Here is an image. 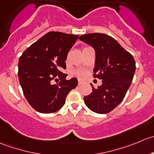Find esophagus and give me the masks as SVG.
<instances>
[{
    "instance_id": "obj_1",
    "label": "esophagus",
    "mask_w": 154,
    "mask_h": 154,
    "mask_svg": "<svg viewBox=\"0 0 154 154\" xmlns=\"http://www.w3.org/2000/svg\"><path fill=\"white\" fill-rule=\"evenodd\" d=\"M85 82L84 80H82V79H79V82H78V84H79V85H83V84H85Z\"/></svg>"
}]
</instances>
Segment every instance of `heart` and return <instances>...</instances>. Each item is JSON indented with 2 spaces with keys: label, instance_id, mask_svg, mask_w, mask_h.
Instances as JSON below:
<instances>
[{
  "label": "heart",
  "instance_id": "obj_1",
  "mask_svg": "<svg viewBox=\"0 0 154 154\" xmlns=\"http://www.w3.org/2000/svg\"><path fill=\"white\" fill-rule=\"evenodd\" d=\"M75 73L79 77H82L85 75V71L83 70V69H79V70L75 71Z\"/></svg>",
  "mask_w": 154,
  "mask_h": 154
}]
</instances>
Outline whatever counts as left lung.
Wrapping results in <instances>:
<instances>
[{"label":"left lung","mask_w":154,"mask_h":154,"mask_svg":"<svg viewBox=\"0 0 154 154\" xmlns=\"http://www.w3.org/2000/svg\"><path fill=\"white\" fill-rule=\"evenodd\" d=\"M79 39L94 48L96 52L94 77L102 79L101 86L84 97L85 105L92 112L106 114L122 102L135 71V62L113 37L105 33L84 34Z\"/></svg>","instance_id":"1"}]
</instances>
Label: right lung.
Returning <instances> with one entry per match:
<instances>
[{
  "mask_svg": "<svg viewBox=\"0 0 154 154\" xmlns=\"http://www.w3.org/2000/svg\"><path fill=\"white\" fill-rule=\"evenodd\" d=\"M79 36L51 31L27 48L19 57V82L26 100L38 112L49 114L61 109L78 80H66L67 54ZM60 79L53 85L51 81Z\"/></svg>",
  "mask_w": 154,
  "mask_h": 154,
  "instance_id": "add662e5",
  "label": "right lung"
}]
</instances>
